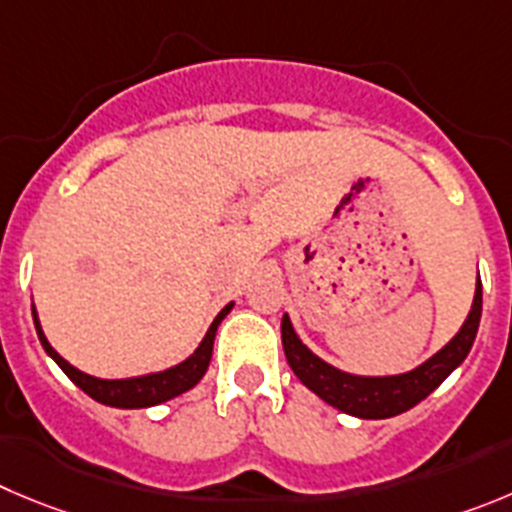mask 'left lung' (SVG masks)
<instances>
[{"instance_id": "obj_1", "label": "left lung", "mask_w": 512, "mask_h": 512, "mask_svg": "<svg viewBox=\"0 0 512 512\" xmlns=\"http://www.w3.org/2000/svg\"><path fill=\"white\" fill-rule=\"evenodd\" d=\"M482 315V283L477 278L475 300H472V310L467 315L465 326L460 328L455 338L439 353H434L427 364L419 369L409 371L401 376H353L346 371H338L321 361L318 356L308 351L295 336L290 318L283 315V348L285 358H288L290 369L295 371L300 381L308 386L310 391L321 396L326 404L341 409V412L353 414L361 419H386L396 417V414L407 412V409L417 407L419 401L427 399L439 384H442L457 366L465 361L470 353L472 343H475L477 326H480Z\"/></svg>"}]
</instances>
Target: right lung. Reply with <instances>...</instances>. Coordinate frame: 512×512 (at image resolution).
Segmentation results:
<instances>
[{"label": "right lung", "mask_w": 512, "mask_h": 512, "mask_svg": "<svg viewBox=\"0 0 512 512\" xmlns=\"http://www.w3.org/2000/svg\"><path fill=\"white\" fill-rule=\"evenodd\" d=\"M232 310V303L224 305L219 310V315L214 318V323L209 326L207 336L204 341L199 343V348L186 358L184 364L174 366V369H166L159 371V374H148V376H138V379H118V381H108V379H95V376L83 374L78 371L75 366H70L55 348L47 343L45 333H42L40 321H37V313L32 308V315H35V328H37V336H40L42 348L50 353L52 358L57 361L65 374L70 376L75 386L85 391L88 396H93L95 401L100 404H108V407H118V409H141V407H154V404H161L166 399H174V396L184 394L189 391L191 386L199 384L204 374H207V366L212 361V348H214V336H217V326L222 323L224 315Z\"/></svg>", "instance_id": "add662e5"}]
</instances>
